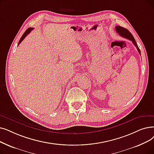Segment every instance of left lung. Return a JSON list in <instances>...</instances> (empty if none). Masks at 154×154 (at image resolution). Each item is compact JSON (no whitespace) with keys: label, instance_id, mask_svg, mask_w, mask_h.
Segmentation results:
<instances>
[{"label":"left lung","instance_id":"left-lung-1","mask_svg":"<svg viewBox=\"0 0 154 154\" xmlns=\"http://www.w3.org/2000/svg\"><path fill=\"white\" fill-rule=\"evenodd\" d=\"M115 29H116V31L118 33V34L120 36L125 38L128 39L130 40V41H131L132 43H133V45H134L136 46V48H137V50L139 52L140 54L141 55V53H140V50L138 46V45H137V44L136 43V41H135V38H133V35H131V33L128 29H126V28H124L122 27V26H116Z\"/></svg>","mask_w":154,"mask_h":154}]
</instances>
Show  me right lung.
I'll use <instances>...</instances> for the list:
<instances>
[{"label":"right lung","instance_id":"add662e5","mask_svg":"<svg viewBox=\"0 0 154 154\" xmlns=\"http://www.w3.org/2000/svg\"><path fill=\"white\" fill-rule=\"evenodd\" d=\"M32 29H33V28H29L27 30H26V31L24 32V34L23 35L22 37L21 38V39H20V40H19V43H18V45H19L20 43H21V42H22L23 40L24 39V38H25L26 36H27V35L29 34V32H30Z\"/></svg>","mask_w":154,"mask_h":154}]
</instances>
